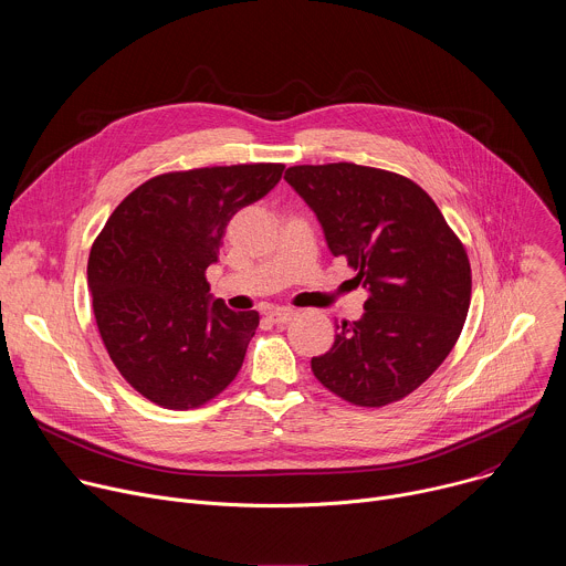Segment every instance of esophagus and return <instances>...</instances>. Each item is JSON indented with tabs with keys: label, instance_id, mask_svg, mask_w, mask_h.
Here are the masks:
<instances>
[{
	"label": "esophagus",
	"instance_id": "34e87169",
	"mask_svg": "<svg viewBox=\"0 0 566 566\" xmlns=\"http://www.w3.org/2000/svg\"><path fill=\"white\" fill-rule=\"evenodd\" d=\"M291 317H293V308H286V306H277L269 311V319L275 322V325H284V322H289Z\"/></svg>",
	"mask_w": 566,
	"mask_h": 566
}]
</instances>
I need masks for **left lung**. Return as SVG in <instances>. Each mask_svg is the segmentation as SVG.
<instances>
[{"label": "left lung", "instance_id": "8db88e82", "mask_svg": "<svg viewBox=\"0 0 566 566\" xmlns=\"http://www.w3.org/2000/svg\"><path fill=\"white\" fill-rule=\"evenodd\" d=\"M284 179L325 228L367 291L343 319L313 376L358 408H382L421 387L448 358L470 306L472 271L457 232L412 179L356 164L293 166Z\"/></svg>", "mask_w": 566, "mask_h": 566}]
</instances>
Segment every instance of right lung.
Returning a JSON list of instances; mask_svg holds the SVG:
<instances>
[{"label": "right lung", "mask_w": 566, "mask_h": 566, "mask_svg": "<svg viewBox=\"0 0 566 566\" xmlns=\"http://www.w3.org/2000/svg\"><path fill=\"white\" fill-rule=\"evenodd\" d=\"M284 164L166 172L132 190L87 264L94 315L120 376L166 410H195L239 374L258 311L210 304L206 271L230 217L262 199Z\"/></svg>", "instance_id": "obj_1"}]
</instances>
